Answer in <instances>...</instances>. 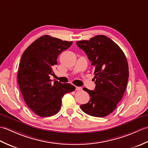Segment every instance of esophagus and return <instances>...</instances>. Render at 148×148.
Wrapping results in <instances>:
<instances>
[{
  "label": "esophagus",
  "mask_w": 148,
  "mask_h": 148,
  "mask_svg": "<svg viewBox=\"0 0 148 148\" xmlns=\"http://www.w3.org/2000/svg\"><path fill=\"white\" fill-rule=\"evenodd\" d=\"M76 91H81V90H82V88L76 86Z\"/></svg>",
  "instance_id": "esophagus-1"
}]
</instances>
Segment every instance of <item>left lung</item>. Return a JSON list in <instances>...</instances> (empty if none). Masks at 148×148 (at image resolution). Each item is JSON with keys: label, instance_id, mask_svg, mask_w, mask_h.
<instances>
[{"label": "left lung", "instance_id": "1", "mask_svg": "<svg viewBox=\"0 0 148 148\" xmlns=\"http://www.w3.org/2000/svg\"><path fill=\"white\" fill-rule=\"evenodd\" d=\"M76 45L92 63L96 84L94 90L83 88L90 100L81 109L88 115L104 117L116 108L125 92L129 76L127 58L118 45L103 35L79 40Z\"/></svg>", "mask_w": 148, "mask_h": 148}]
</instances>
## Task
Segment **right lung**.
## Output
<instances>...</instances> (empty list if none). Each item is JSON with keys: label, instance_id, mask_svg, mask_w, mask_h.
<instances>
[{"label": "right lung", "instance_id": "obj_1", "mask_svg": "<svg viewBox=\"0 0 148 148\" xmlns=\"http://www.w3.org/2000/svg\"><path fill=\"white\" fill-rule=\"evenodd\" d=\"M72 44V41L42 36L21 56L18 83L26 104L37 115L48 117L56 114L60 109L62 97L76 89L69 83L57 81L51 83L50 79L58 55Z\"/></svg>", "mask_w": 148, "mask_h": 148}]
</instances>
